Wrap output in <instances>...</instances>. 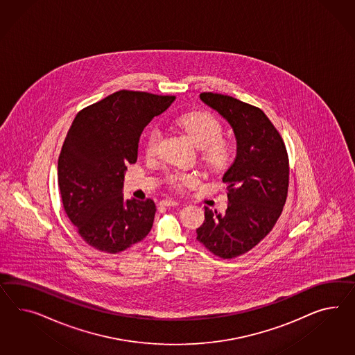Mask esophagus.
I'll list each match as a JSON object with an SVG mask.
<instances>
[{
  "mask_svg": "<svg viewBox=\"0 0 355 355\" xmlns=\"http://www.w3.org/2000/svg\"><path fill=\"white\" fill-rule=\"evenodd\" d=\"M180 202L177 200H172V199H166V200H162L160 205L162 207H177Z\"/></svg>",
  "mask_w": 355,
  "mask_h": 355,
  "instance_id": "obj_1",
  "label": "esophagus"
}]
</instances>
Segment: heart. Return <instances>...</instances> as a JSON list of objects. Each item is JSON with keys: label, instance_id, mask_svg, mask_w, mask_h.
I'll list each match as a JSON object with an SVG mask.
<instances>
[{"label": "heart", "instance_id": "heart-1", "mask_svg": "<svg viewBox=\"0 0 355 355\" xmlns=\"http://www.w3.org/2000/svg\"><path fill=\"white\" fill-rule=\"evenodd\" d=\"M174 121L191 137L198 147L204 148V160L211 168H220L230 160L232 147L222 139L223 126L214 116L205 112H192L180 116ZM160 138V130L155 126L151 128L146 137V153L148 155L157 153ZM193 180L195 175L191 173L178 171L166 175L168 183L177 189H181Z\"/></svg>", "mask_w": 355, "mask_h": 355}]
</instances>
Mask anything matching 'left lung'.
<instances>
[{"label":"left lung","mask_w":355,"mask_h":355,"mask_svg":"<svg viewBox=\"0 0 355 355\" xmlns=\"http://www.w3.org/2000/svg\"><path fill=\"white\" fill-rule=\"evenodd\" d=\"M200 99L230 124L236 157L222 177L226 213L204 207L196 239L220 259H234L256 247L282 214L289 182L287 150L262 110L217 93H202Z\"/></svg>","instance_id":"left-lung-1"}]
</instances>
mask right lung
I'll return each mask as SVG.
<instances>
[{
	"mask_svg": "<svg viewBox=\"0 0 355 355\" xmlns=\"http://www.w3.org/2000/svg\"><path fill=\"white\" fill-rule=\"evenodd\" d=\"M175 96L120 90L81 110L58 159L62 202L78 235L105 253H119L147 236L156 207L125 200L124 174L138 157L139 137Z\"/></svg>",
	"mask_w": 355,
	"mask_h": 355,
	"instance_id": "add662e5",
	"label": "right lung"
}]
</instances>
